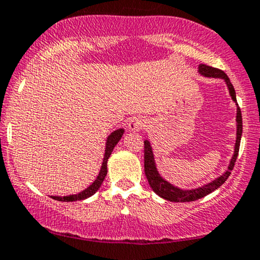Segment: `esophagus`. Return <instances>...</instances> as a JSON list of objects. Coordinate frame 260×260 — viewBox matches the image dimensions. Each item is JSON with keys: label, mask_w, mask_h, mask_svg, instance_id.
<instances>
[{"label": "esophagus", "mask_w": 260, "mask_h": 260, "mask_svg": "<svg viewBox=\"0 0 260 260\" xmlns=\"http://www.w3.org/2000/svg\"><path fill=\"white\" fill-rule=\"evenodd\" d=\"M145 126L146 120L143 117H133L132 120L128 122V129L132 131V132H139Z\"/></svg>", "instance_id": "esophagus-1"}]
</instances>
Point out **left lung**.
<instances>
[{"instance_id": "obj_1", "label": "left lung", "mask_w": 260, "mask_h": 260, "mask_svg": "<svg viewBox=\"0 0 260 260\" xmlns=\"http://www.w3.org/2000/svg\"><path fill=\"white\" fill-rule=\"evenodd\" d=\"M199 73L203 75L206 77H215V79H223L226 83L228 89H229L230 96L234 102H236V93L235 88L231 84L229 77L224 71L219 70V69H215L208 65L200 64L199 65ZM237 105V104H236ZM236 122H237V131H236V143H235V151H234V156L231 157L230 164L228 166V171L225 172L223 176L218 177L217 179L212 180L211 183L206 184L198 189H191V190H183L179 187L172 185L171 183H168L167 180H165L164 178L160 176V173L157 172L155 164V157L154 152H152L151 145H150L149 140L144 142V171H145L146 179L149 181V185L151 186V189L157 193L158 196L162 199L167 200L171 202H191L196 201V200L205 198L208 193L213 192L214 190H217L218 187H220L226 181L228 178L231 174L234 166H235L237 155H239V149H240V142H241V136H242V115H241V110L237 105V112H236Z\"/></svg>"}]
</instances>
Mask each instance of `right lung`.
I'll return each instance as SVG.
<instances>
[{"instance_id":"1","label":"right lung","mask_w":260,"mask_h":260,"mask_svg":"<svg viewBox=\"0 0 260 260\" xmlns=\"http://www.w3.org/2000/svg\"><path fill=\"white\" fill-rule=\"evenodd\" d=\"M123 132L124 131L122 129V128H120V129L114 131V132H112L110 136L108 137V139H106L105 154H104V160H103V164H102V168H100V172H99L98 177H96V179L93 181V183L90 184L87 189H84L83 191H81L79 193H75V195L51 196V198L57 200V201L73 202V201H80V200L88 199L92 195H94V193L99 190V187H100V185H102L103 181H104V179H105L106 173H108V160H109V157H110L112 150H114L115 146H116V144L121 140L122 136H123Z\"/></svg>"}]
</instances>
